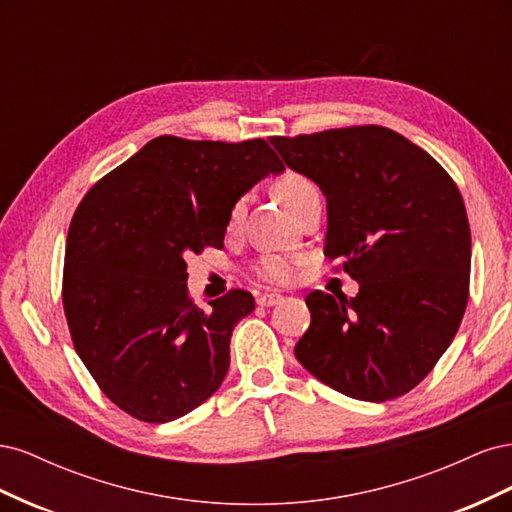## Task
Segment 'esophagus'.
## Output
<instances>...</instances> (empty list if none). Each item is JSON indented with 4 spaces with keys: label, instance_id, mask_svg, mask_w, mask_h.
Listing matches in <instances>:
<instances>
[{
    "label": "esophagus",
    "instance_id": "1",
    "mask_svg": "<svg viewBox=\"0 0 512 512\" xmlns=\"http://www.w3.org/2000/svg\"><path fill=\"white\" fill-rule=\"evenodd\" d=\"M256 301H258L260 307H273L277 303H282V297H280V294H260Z\"/></svg>",
    "mask_w": 512,
    "mask_h": 512
}]
</instances>
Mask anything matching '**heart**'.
Instances as JSON below:
<instances>
[{
  "label": "heart",
  "instance_id": "1",
  "mask_svg": "<svg viewBox=\"0 0 512 512\" xmlns=\"http://www.w3.org/2000/svg\"><path fill=\"white\" fill-rule=\"evenodd\" d=\"M316 192H318L316 183L301 173H286L275 183V194L282 200L288 211L297 207L305 196L316 194ZM243 209H245V198H237L228 211V228L237 226V222L243 215ZM297 265H299V258L271 254V256H265L262 260H258L254 271L260 280H265L269 284H288L292 280Z\"/></svg>",
  "mask_w": 512,
  "mask_h": 512
}]
</instances>
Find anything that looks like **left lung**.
I'll use <instances>...</instances> for the list:
<instances>
[{
  "instance_id": "obj_1",
  "label": "left lung",
  "mask_w": 512,
  "mask_h": 512,
  "mask_svg": "<svg viewBox=\"0 0 512 512\" xmlns=\"http://www.w3.org/2000/svg\"><path fill=\"white\" fill-rule=\"evenodd\" d=\"M286 166L327 196L324 256L359 294H307L294 356L361 401L412 391L440 361L470 294V224L459 188L427 151L382 126L271 136Z\"/></svg>"
}]
</instances>
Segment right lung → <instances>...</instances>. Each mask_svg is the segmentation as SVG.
I'll list each match as a JSON object with an SVG mask.
<instances>
[{
    "instance_id": "right-lung-1",
    "label": "right lung",
    "mask_w": 512,
    "mask_h": 512,
    "mask_svg": "<svg viewBox=\"0 0 512 512\" xmlns=\"http://www.w3.org/2000/svg\"><path fill=\"white\" fill-rule=\"evenodd\" d=\"M282 170L262 138L158 136L83 196L61 299L74 350L117 408L168 423L218 391L232 329L254 312V297L230 290L196 307L185 258L224 247L232 203Z\"/></svg>"
}]
</instances>
